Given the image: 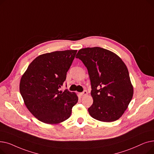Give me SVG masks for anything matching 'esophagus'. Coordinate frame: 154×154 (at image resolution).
Here are the masks:
<instances>
[{
    "instance_id": "obj_1",
    "label": "esophagus",
    "mask_w": 154,
    "mask_h": 154,
    "mask_svg": "<svg viewBox=\"0 0 154 154\" xmlns=\"http://www.w3.org/2000/svg\"><path fill=\"white\" fill-rule=\"evenodd\" d=\"M87 94H88L87 91H83L82 92L80 93V95H81V96H84V95H86Z\"/></svg>"
}]
</instances>
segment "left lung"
I'll return each instance as SVG.
<instances>
[{
  "instance_id": "8db88e82",
  "label": "left lung",
  "mask_w": 154,
  "mask_h": 154,
  "mask_svg": "<svg viewBox=\"0 0 154 154\" xmlns=\"http://www.w3.org/2000/svg\"><path fill=\"white\" fill-rule=\"evenodd\" d=\"M76 58L88 70L94 102L88 109L94 119L110 122L123 115L134 94L128 69L116 54L95 47L82 48Z\"/></svg>"
}]
</instances>
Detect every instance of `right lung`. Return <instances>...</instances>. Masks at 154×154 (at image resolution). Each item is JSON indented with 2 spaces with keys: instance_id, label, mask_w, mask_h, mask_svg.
I'll return each instance as SVG.
<instances>
[{
  "instance_id": "obj_1",
  "label": "right lung",
  "mask_w": 154,
  "mask_h": 154,
  "mask_svg": "<svg viewBox=\"0 0 154 154\" xmlns=\"http://www.w3.org/2000/svg\"><path fill=\"white\" fill-rule=\"evenodd\" d=\"M77 51H55L38 56L29 66L20 82V92L27 108L41 122L59 124L69 119L77 95L59 91Z\"/></svg>"
}]
</instances>
